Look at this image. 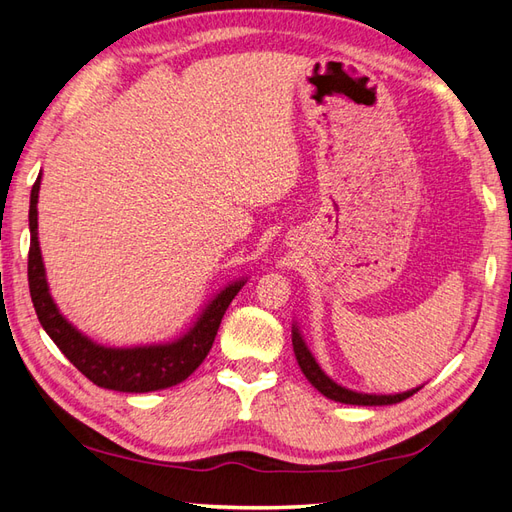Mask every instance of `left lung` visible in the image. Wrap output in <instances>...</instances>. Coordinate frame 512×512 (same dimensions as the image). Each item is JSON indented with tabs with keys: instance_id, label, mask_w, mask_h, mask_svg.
Returning <instances> with one entry per match:
<instances>
[{
	"instance_id": "obj_1",
	"label": "left lung",
	"mask_w": 512,
	"mask_h": 512,
	"mask_svg": "<svg viewBox=\"0 0 512 512\" xmlns=\"http://www.w3.org/2000/svg\"><path fill=\"white\" fill-rule=\"evenodd\" d=\"M292 347H294L296 362H299L303 375L307 377V382H310L320 392V395H325L331 401L349 403V406H392V403L408 399L414 395V392H419L423 388V386H419V388H412L406 392H397V395H373V392H358V390H351V388H344V386L336 384L334 379H331L323 371V368L318 366L312 351L307 349L301 329L296 323L292 325Z\"/></svg>"
}]
</instances>
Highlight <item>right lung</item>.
I'll use <instances>...</instances> for the list:
<instances>
[{"label":"right lung","mask_w":512,"mask_h":512,"mask_svg":"<svg viewBox=\"0 0 512 512\" xmlns=\"http://www.w3.org/2000/svg\"><path fill=\"white\" fill-rule=\"evenodd\" d=\"M39 189L41 174L30 194V255L28 283L30 296L45 334L54 340L65 358L74 364L95 386L117 392H152L185 382L207 358L224 312L229 310L235 294L246 279L231 281L202 307L196 323L183 336L161 344H139V347H104L82 334L58 310L50 285L45 279V266L39 246Z\"/></svg>","instance_id":"right-lung-1"}]
</instances>
